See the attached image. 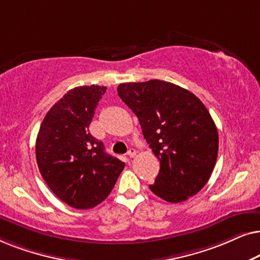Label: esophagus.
Here are the masks:
<instances>
[{
  "label": "esophagus",
  "mask_w": 260,
  "mask_h": 260,
  "mask_svg": "<svg viewBox=\"0 0 260 260\" xmlns=\"http://www.w3.org/2000/svg\"><path fill=\"white\" fill-rule=\"evenodd\" d=\"M127 156H129L130 158L135 157V156H136V150H135V149H130V150L127 151Z\"/></svg>",
  "instance_id": "1"
}]
</instances>
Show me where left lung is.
I'll return each instance as SVG.
<instances>
[{
	"mask_svg": "<svg viewBox=\"0 0 260 260\" xmlns=\"http://www.w3.org/2000/svg\"><path fill=\"white\" fill-rule=\"evenodd\" d=\"M117 91L159 159L150 190L172 204L198 194L211 177L219 150L218 129L204 103L186 88L156 79L119 84Z\"/></svg>",
	"mask_w": 260,
	"mask_h": 260,
	"instance_id": "8db88e82",
	"label": "left lung"
}]
</instances>
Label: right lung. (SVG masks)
<instances>
[{
    "label": "right lung",
    "instance_id": "add662e5",
    "mask_svg": "<svg viewBox=\"0 0 260 260\" xmlns=\"http://www.w3.org/2000/svg\"><path fill=\"white\" fill-rule=\"evenodd\" d=\"M105 91L98 85L70 90L45 116L37 137L41 176L60 200L77 209L104 201L125 166L88 131Z\"/></svg>",
    "mask_w": 260,
    "mask_h": 260
}]
</instances>
